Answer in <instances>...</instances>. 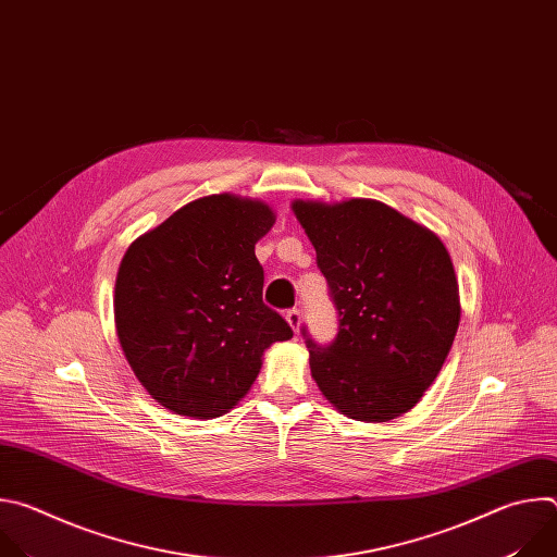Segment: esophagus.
<instances>
[{"instance_id": "obj_1", "label": "esophagus", "mask_w": 557, "mask_h": 557, "mask_svg": "<svg viewBox=\"0 0 557 557\" xmlns=\"http://www.w3.org/2000/svg\"><path fill=\"white\" fill-rule=\"evenodd\" d=\"M286 322H288V326L297 333L299 331V324H301V312H299V308H288L286 310Z\"/></svg>"}]
</instances>
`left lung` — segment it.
Segmentation results:
<instances>
[{
	"mask_svg": "<svg viewBox=\"0 0 557 557\" xmlns=\"http://www.w3.org/2000/svg\"><path fill=\"white\" fill-rule=\"evenodd\" d=\"M293 211L339 317L326 346L301 326L312 379L355 421L401 417L436 379L460 322L445 245L430 228L368 198L295 200Z\"/></svg>",
	"mask_w": 557,
	"mask_h": 557,
	"instance_id": "left-lung-1",
	"label": "left lung"
}]
</instances>
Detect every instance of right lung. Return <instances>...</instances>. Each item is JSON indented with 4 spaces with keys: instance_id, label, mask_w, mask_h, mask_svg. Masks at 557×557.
<instances>
[{
    "instance_id": "right-lung-1",
    "label": "right lung",
    "mask_w": 557,
    "mask_h": 557,
    "mask_svg": "<svg viewBox=\"0 0 557 557\" xmlns=\"http://www.w3.org/2000/svg\"><path fill=\"white\" fill-rule=\"evenodd\" d=\"M269 205L231 194L198 198L127 249L114 295L116 333L143 387L194 419L228 412L273 342L293 337L262 301L256 243Z\"/></svg>"
}]
</instances>
